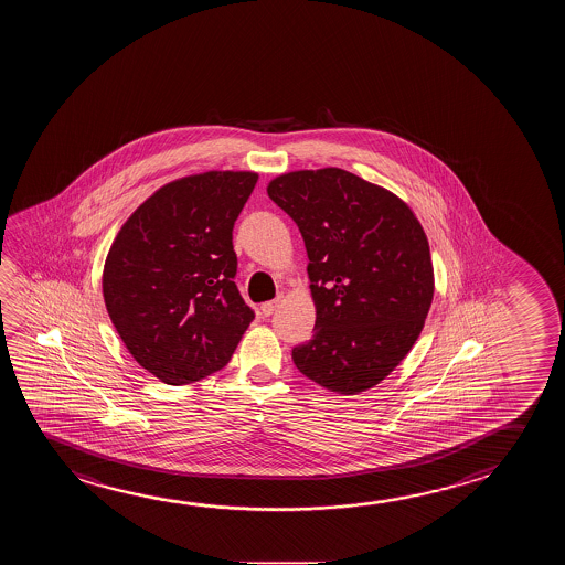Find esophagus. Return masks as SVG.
Listing matches in <instances>:
<instances>
[{
	"label": "esophagus",
	"instance_id": "obj_1",
	"mask_svg": "<svg viewBox=\"0 0 565 565\" xmlns=\"http://www.w3.org/2000/svg\"><path fill=\"white\" fill-rule=\"evenodd\" d=\"M278 305L279 299H276V301H268V303H262V317H270L271 312L276 311V307H278Z\"/></svg>",
	"mask_w": 565,
	"mask_h": 565
}]
</instances>
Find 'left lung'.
<instances>
[{
	"label": "left lung",
	"instance_id": "left-lung-1",
	"mask_svg": "<svg viewBox=\"0 0 565 565\" xmlns=\"http://www.w3.org/2000/svg\"><path fill=\"white\" fill-rule=\"evenodd\" d=\"M268 196L297 223L317 320L295 367L335 394L379 385L408 355L434 301L422 223L391 190L327 167L279 174Z\"/></svg>",
	"mask_w": 565,
	"mask_h": 565
}]
</instances>
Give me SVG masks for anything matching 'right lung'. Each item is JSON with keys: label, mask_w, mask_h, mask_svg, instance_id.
<instances>
[{"label": "right lung", "mask_w": 565, "mask_h": 565, "mask_svg": "<svg viewBox=\"0 0 565 565\" xmlns=\"http://www.w3.org/2000/svg\"><path fill=\"white\" fill-rule=\"evenodd\" d=\"M256 180L250 171L172 180L110 245L103 270L108 317L131 358L167 385L225 367L253 322L233 281V225Z\"/></svg>", "instance_id": "obj_1"}]
</instances>
